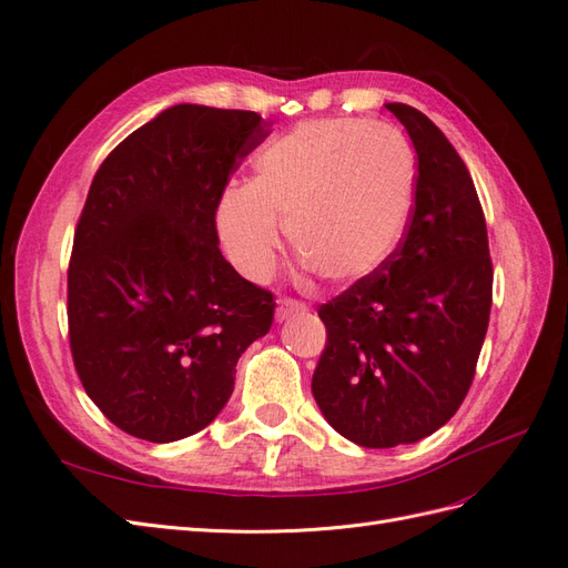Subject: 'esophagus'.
Returning <instances> with one entry per match:
<instances>
[{"mask_svg": "<svg viewBox=\"0 0 568 568\" xmlns=\"http://www.w3.org/2000/svg\"><path fill=\"white\" fill-rule=\"evenodd\" d=\"M301 313H305V305H303L301 301L284 298V301H280V305H277V320H280V322H284V320H288V317H294V315H301Z\"/></svg>", "mask_w": 568, "mask_h": 568, "instance_id": "obj_1", "label": "esophagus"}]
</instances>
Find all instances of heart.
Returning a JSON list of instances; mask_svg holds the SVG:
<instances>
[{
	"label": "heart",
	"mask_w": 568,
	"mask_h": 568,
	"mask_svg": "<svg viewBox=\"0 0 568 568\" xmlns=\"http://www.w3.org/2000/svg\"><path fill=\"white\" fill-rule=\"evenodd\" d=\"M253 170L215 205L220 244L244 277H270L284 222L303 265L334 284L372 277L398 251L417 189L415 151L398 130L311 120L270 142Z\"/></svg>",
	"instance_id": "b5f03b06"
}]
</instances>
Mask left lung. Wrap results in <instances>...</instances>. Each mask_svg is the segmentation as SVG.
I'll return each mask as SVG.
<instances>
[{
	"instance_id": "1",
	"label": "left lung",
	"mask_w": 568,
	"mask_h": 568,
	"mask_svg": "<svg viewBox=\"0 0 568 568\" xmlns=\"http://www.w3.org/2000/svg\"><path fill=\"white\" fill-rule=\"evenodd\" d=\"M417 151V189L398 251L320 305L326 346L313 395L363 448L417 443L467 398L493 305L488 230L474 180L432 120L386 104Z\"/></svg>"
}]
</instances>
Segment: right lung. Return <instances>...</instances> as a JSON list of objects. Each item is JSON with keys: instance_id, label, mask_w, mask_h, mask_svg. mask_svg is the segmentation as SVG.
Instances as JSON below:
<instances>
[{"instance_id": "add662e5", "label": "right lung", "mask_w": 568, "mask_h": 568, "mask_svg": "<svg viewBox=\"0 0 568 568\" xmlns=\"http://www.w3.org/2000/svg\"><path fill=\"white\" fill-rule=\"evenodd\" d=\"M267 134L255 111L180 104L97 170L68 265V338L82 388L120 432H201L270 332L272 291L225 261L215 227L222 189Z\"/></svg>"}]
</instances>
